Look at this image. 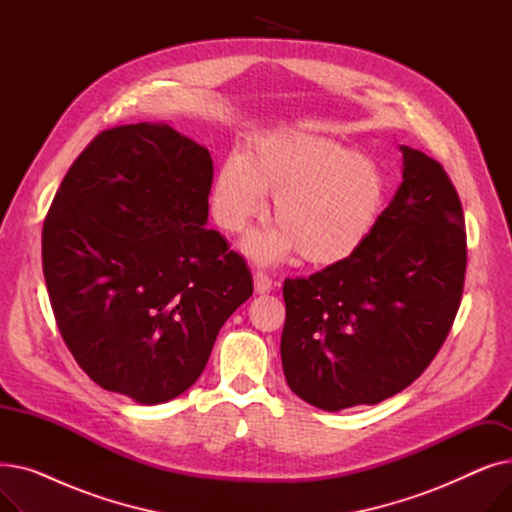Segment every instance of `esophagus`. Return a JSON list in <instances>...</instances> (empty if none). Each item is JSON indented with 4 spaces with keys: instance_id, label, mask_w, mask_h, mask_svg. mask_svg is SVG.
Instances as JSON below:
<instances>
[{
    "instance_id": "1",
    "label": "esophagus",
    "mask_w": 512,
    "mask_h": 512,
    "mask_svg": "<svg viewBox=\"0 0 512 512\" xmlns=\"http://www.w3.org/2000/svg\"><path fill=\"white\" fill-rule=\"evenodd\" d=\"M253 280H255V292H257V294H265V292H270V290L274 288L272 278L267 276L265 272H257Z\"/></svg>"
}]
</instances>
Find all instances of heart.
Returning <instances> with one entry per match:
<instances>
[{
	"mask_svg": "<svg viewBox=\"0 0 512 512\" xmlns=\"http://www.w3.org/2000/svg\"><path fill=\"white\" fill-rule=\"evenodd\" d=\"M274 197L276 224L253 232L245 249L270 263L301 251L315 265L351 259L384 205V176L373 161L307 130H280L230 153L213 184L215 220L240 232Z\"/></svg>",
	"mask_w": 512,
	"mask_h": 512,
	"instance_id": "b5f03b06",
	"label": "heart"
}]
</instances>
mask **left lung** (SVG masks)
<instances>
[{
	"instance_id": "8db88e82",
	"label": "left lung",
	"mask_w": 512,
	"mask_h": 512,
	"mask_svg": "<svg viewBox=\"0 0 512 512\" xmlns=\"http://www.w3.org/2000/svg\"><path fill=\"white\" fill-rule=\"evenodd\" d=\"M400 151L402 182L365 245L309 278L284 280V375L317 409L378 405L411 386L461 305V199L436 159Z\"/></svg>"
}]
</instances>
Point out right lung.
Wrapping results in <instances>:
<instances>
[{"label": "right lung", "mask_w": 512, "mask_h": 512, "mask_svg": "<svg viewBox=\"0 0 512 512\" xmlns=\"http://www.w3.org/2000/svg\"><path fill=\"white\" fill-rule=\"evenodd\" d=\"M213 161L172 126L99 132L43 224V276L72 357L103 390L159 405L203 373L253 276L207 230Z\"/></svg>", "instance_id": "obj_1"}]
</instances>
